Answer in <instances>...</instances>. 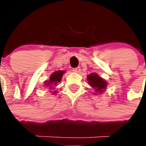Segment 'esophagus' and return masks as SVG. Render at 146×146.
Returning a JSON list of instances; mask_svg holds the SVG:
<instances>
[{
  "label": "esophagus",
  "instance_id": "1",
  "mask_svg": "<svg viewBox=\"0 0 146 146\" xmlns=\"http://www.w3.org/2000/svg\"><path fill=\"white\" fill-rule=\"evenodd\" d=\"M73 71L75 72V73H79V72L80 71V67L75 68L73 69Z\"/></svg>",
  "mask_w": 146,
  "mask_h": 146
}]
</instances>
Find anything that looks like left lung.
<instances>
[{
  "mask_svg": "<svg viewBox=\"0 0 146 146\" xmlns=\"http://www.w3.org/2000/svg\"><path fill=\"white\" fill-rule=\"evenodd\" d=\"M87 80L90 87L95 90V92H93L95 95L103 93L107 88V82L97 73H93L88 75L87 76Z\"/></svg>",
  "mask_w": 146,
  "mask_h": 146,
  "instance_id": "obj_1",
  "label": "left lung"
}]
</instances>
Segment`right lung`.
Segmentation results:
<instances>
[{"instance_id": "1", "label": "right lung", "mask_w": 146, "mask_h": 146, "mask_svg": "<svg viewBox=\"0 0 146 146\" xmlns=\"http://www.w3.org/2000/svg\"><path fill=\"white\" fill-rule=\"evenodd\" d=\"M66 73L65 70H58V71H54L52 74L50 76L49 79L44 81V86L50 90L54 89L55 86L61 81L62 80V76L64 73ZM52 95H55L57 93L56 90H54L51 92Z\"/></svg>"}]
</instances>
